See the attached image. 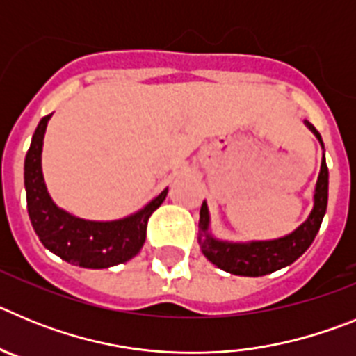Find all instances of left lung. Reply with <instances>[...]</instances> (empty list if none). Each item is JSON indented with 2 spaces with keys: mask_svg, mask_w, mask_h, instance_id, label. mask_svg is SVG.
I'll return each instance as SVG.
<instances>
[{
  "mask_svg": "<svg viewBox=\"0 0 356 356\" xmlns=\"http://www.w3.org/2000/svg\"><path fill=\"white\" fill-rule=\"evenodd\" d=\"M308 130L312 131L323 146L319 131L308 121ZM325 147V146H323ZM328 205V168L323 155L321 171L314 191V209L307 221L282 238L254 242H225L217 241L209 232V207L203 201L200 210V246L207 259L219 269L237 276H264L275 273L298 260L316 238L323 217Z\"/></svg>",
  "mask_w": 356,
  "mask_h": 356,
  "instance_id": "left-lung-1",
  "label": "left lung"
}]
</instances>
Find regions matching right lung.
<instances>
[{
    "instance_id": "1",
    "label": "right lung",
    "mask_w": 356,
    "mask_h": 356,
    "mask_svg": "<svg viewBox=\"0 0 356 356\" xmlns=\"http://www.w3.org/2000/svg\"><path fill=\"white\" fill-rule=\"evenodd\" d=\"M51 114L40 119L24 159V188L28 216L44 248L72 266L106 269L128 262L146 241L147 219L168 196V188L151 200L139 212L118 221H85L58 209L44 184L42 140Z\"/></svg>"
}]
</instances>
